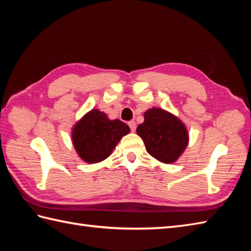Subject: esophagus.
I'll list each match as a JSON object with an SVG mask.
<instances>
[{
	"label": "esophagus",
	"instance_id": "esophagus-1",
	"mask_svg": "<svg viewBox=\"0 0 251 251\" xmlns=\"http://www.w3.org/2000/svg\"><path fill=\"white\" fill-rule=\"evenodd\" d=\"M128 125H129V128H130L131 131H135L136 130V123L134 121L128 122Z\"/></svg>",
	"mask_w": 251,
	"mask_h": 251
}]
</instances>
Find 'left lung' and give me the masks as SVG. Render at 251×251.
Wrapping results in <instances>:
<instances>
[{
  "label": "left lung",
  "mask_w": 251,
  "mask_h": 251,
  "mask_svg": "<svg viewBox=\"0 0 251 251\" xmlns=\"http://www.w3.org/2000/svg\"><path fill=\"white\" fill-rule=\"evenodd\" d=\"M148 153L157 161L172 164L185 150L189 135L183 123L169 112L152 108L145 113V122L137 127Z\"/></svg>",
  "instance_id": "1"
}]
</instances>
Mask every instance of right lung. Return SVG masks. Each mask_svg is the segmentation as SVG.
<instances>
[{
    "label": "right lung",
    "instance_id": "obj_1",
    "mask_svg": "<svg viewBox=\"0 0 251 251\" xmlns=\"http://www.w3.org/2000/svg\"><path fill=\"white\" fill-rule=\"evenodd\" d=\"M130 131L120 120H109L97 109L89 111L73 127V146L83 161L99 163L108 157L121 138Z\"/></svg>",
    "mask_w": 251,
    "mask_h": 251
}]
</instances>
